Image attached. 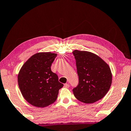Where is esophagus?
Returning <instances> with one entry per match:
<instances>
[{"label": "esophagus", "mask_w": 131, "mask_h": 131, "mask_svg": "<svg viewBox=\"0 0 131 131\" xmlns=\"http://www.w3.org/2000/svg\"><path fill=\"white\" fill-rule=\"evenodd\" d=\"M64 87L65 88H68L70 87V85L68 83H66V84H64Z\"/></svg>", "instance_id": "1"}]
</instances>
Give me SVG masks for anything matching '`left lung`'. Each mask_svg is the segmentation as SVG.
I'll use <instances>...</instances> for the list:
<instances>
[{"label":"left lung","instance_id":"left-lung-1","mask_svg":"<svg viewBox=\"0 0 131 131\" xmlns=\"http://www.w3.org/2000/svg\"><path fill=\"white\" fill-rule=\"evenodd\" d=\"M72 53L79 77L78 84L72 90L75 97L86 104L102 99L112 84V75L109 66L91 52L75 50Z\"/></svg>","mask_w":131,"mask_h":131}]
</instances>
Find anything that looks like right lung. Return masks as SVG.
Masks as SVG:
<instances>
[{"instance_id":"obj_1","label":"right lung","mask_w":131,"mask_h":131,"mask_svg":"<svg viewBox=\"0 0 131 131\" xmlns=\"http://www.w3.org/2000/svg\"><path fill=\"white\" fill-rule=\"evenodd\" d=\"M57 54L41 52L25 62L18 75V86L23 97L34 106L44 107L56 100L63 84L51 71L52 63Z\"/></svg>"}]
</instances>
